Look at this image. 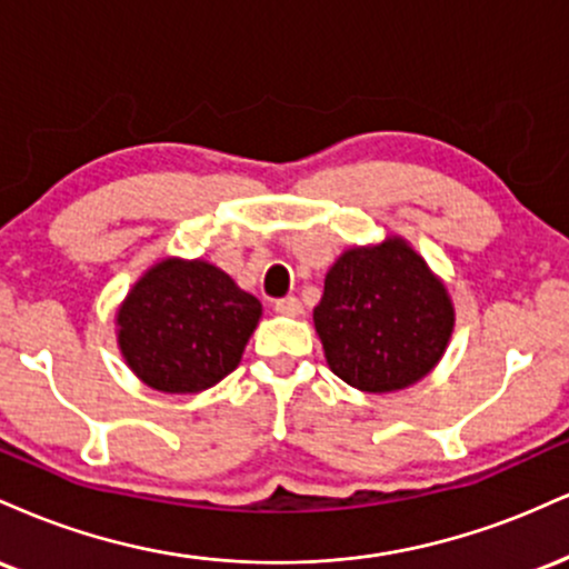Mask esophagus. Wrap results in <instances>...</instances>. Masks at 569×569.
I'll return each instance as SVG.
<instances>
[{
  "label": "esophagus",
  "mask_w": 569,
  "mask_h": 569,
  "mask_svg": "<svg viewBox=\"0 0 569 569\" xmlns=\"http://www.w3.org/2000/svg\"><path fill=\"white\" fill-rule=\"evenodd\" d=\"M273 311H277V313H284V317H298V313L303 311V306H300V300H298V298L287 296V298L273 300Z\"/></svg>",
  "instance_id": "1"
}]
</instances>
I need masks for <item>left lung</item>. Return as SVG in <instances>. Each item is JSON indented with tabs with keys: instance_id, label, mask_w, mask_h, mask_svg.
<instances>
[{
	"instance_id": "left-lung-1",
	"label": "left lung",
	"mask_w": 569,
	"mask_h": 569,
	"mask_svg": "<svg viewBox=\"0 0 569 569\" xmlns=\"http://www.w3.org/2000/svg\"><path fill=\"white\" fill-rule=\"evenodd\" d=\"M452 322L445 284L402 239L343 252L313 309L330 370L370 393L407 389L431 372Z\"/></svg>"
}]
</instances>
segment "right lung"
<instances>
[{"label":"right lung","mask_w":569,"mask_h":569,"mask_svg":"<svg viewBox=\"0 0 569 569\" xmlns=\"http://www.w3.org/2000/svg\"><path fill=\"white\" fill-rule=\"evenodd\" d=\"M258 319V298L229 273L204 260H164L119 309V349L151 389L197 393L237 370Z\"/></svg>","instance_id":"obj_1"}]
</instances>
